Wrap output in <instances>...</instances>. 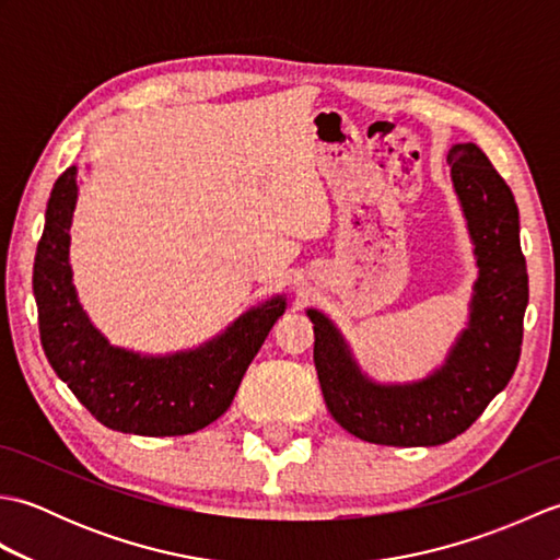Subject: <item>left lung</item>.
I'll return each instance as SVG.
<instances>
[{
	"label": "left lung",
	"instance_id": "obj_1",
	"mask_svg": "<svg viewBox=\"0 0 560 560\" xmlns=\"http://www.w3.org/2000/svg\"><path fill=\"white\" fill-rule=\"evenodd\" d=\"M450 180L471 241L477 279L467 323L443 363L411 383H377L323 311L307 307L315 371L335 421L375 445H443L479 419L513 377L529 287L515 197L486 153L467 141L447 151Z\"/></svg>",
	"mask_w": 560,
	"mask_h": 560
}]
</instances>
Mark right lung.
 <instances>
[{
    "label": "right lung",
    "mask_w": 560,
    "mask_h": 560,
    "mask_svg": "<svg viewBox=\"0 0 560 560\" xmlns=\"http://www.w3.org/2000/svg\"><path fill=\"white\" fill-rule=\"evenodd\" d=\"M79 185L77 165L57 177L35 249L33 295L47 361L83 407L113 431L149 438L201 431L229 411L247 365L287 313V295L253 305L195 349L139 353L115 347L91 323L74 287L69 231Z\"/></svg>",
    "instance_id": "1"
}]
</instances>
